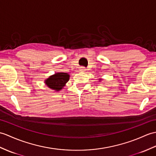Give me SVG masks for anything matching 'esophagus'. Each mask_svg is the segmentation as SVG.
Here are the masks:
<instances>
[{
  "label": "esophagus",
  "mask_w": 156,
  "mask_h": 156,
  "mask_svg": "<svg viewBox=\"0 0 156 156\" xmlns=\"http://www.w3.org/2000/svg\"><path fill=\"white\" fill-rule=\"evenodd\" d=\"M86 70V69L85 67L82 66V67L80 68V71H81V72H85Z\"/></svg>",
  "instance_id": "esophagus-1"
}]
</instances>
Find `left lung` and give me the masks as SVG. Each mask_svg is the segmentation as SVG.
<instances>
[{
    "label": "left lung",
    "mask_w": 156,
    "mask_h": 156,
    "mask_svg": "<svg viewBox=\"0 0 156 156\" xmlns=\"http://www.w3.org/2000/svg\"><path fill=\"white\" fill-rule=\"evenodd\" d=\"M102 78H100V79H99V82H100V81H102Z\"/></svg>",
    "instance_id": "obj_1"
}]
</instances>
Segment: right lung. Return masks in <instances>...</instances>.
<instances>
[{
  "label": "right lung",
  "mask_w": 156,
  "mask_h": 156,
  "mask_svg": "<svg viewBox=\"0 0 156 156\" xmlns=\"http://www.w3.org/2000/svg\"><path fill=\"white\" fill-rule=\"evenodd\" d=\"M70 75L65 72H56L54 74L44 80V83L50 89L55 92L60 91L62 90L66 84L69 80Z\"/></svg>",
  "instance_id": "right-lung-1"
}]
</instances>
